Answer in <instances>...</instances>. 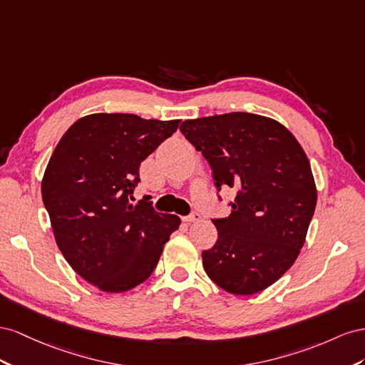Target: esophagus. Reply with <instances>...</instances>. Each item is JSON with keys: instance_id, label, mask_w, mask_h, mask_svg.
Instances as JSON below:
<instances>
[{"instance_id": "1", "label": "esophagus", "mask_w": 365, "mask_h": 365, "mask_svg": "<svg viewBox=\"0 0 365 365\" xmlns=\"http://www.w3.org/2000/svg\"><path fill=\"white\" fill-rule=\"evenodd\" d=\"M199 220H200V214L197 212V211L191 212L190 215L183 217V222H186V223H194V222H199Z\"/></svg>"}]
</instances>
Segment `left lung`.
I'll return each instance as SVG.
<instances>
[{"mask_svg":"<svg viewBox=\"0 0 365 365\" xmlns=\"http://www.w3.org/2000/svg\"><path fill=\"white\" fill-rule=\"evenodd\" d=\"M180 131L210 163L218 192L235 190L231 215L214 218L218 240L202 252L207 277L229 294L262 292L294 264L315 212L306 153L283 125L252 113L185 120Z\"/></svg>","mask_w":365,"mask_h":365,"instance_id":"left-lung-1","label":"left lung"}]
</instances>
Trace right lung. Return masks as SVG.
Segmentation results:
<instances>
[{
  "label": "right lung",
  "mask_w": 365,
  "mask_h": 365,
  "mask_svg": "<svg viewBox=\"0 0 365 365\" xmlns=\"http://www.w3.org/2000/svg\"><path fill=\"white\" fill-rule=\"evenodd\" d=\"M180 120L98 113L76 120L51 154L43 202L62 255L88 283L125 292L159 263L180 218L133 205L139 166Z\"/></svg>",
  "instance_id": "right-lung-1"
}]
</instances>
